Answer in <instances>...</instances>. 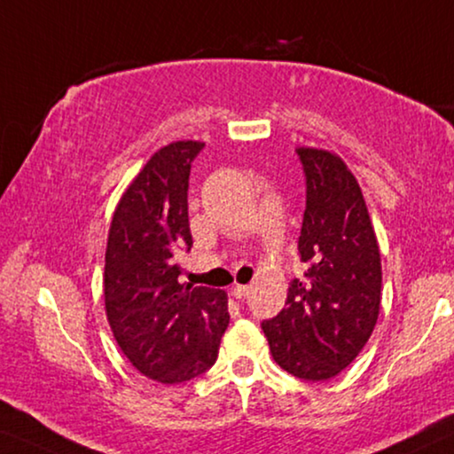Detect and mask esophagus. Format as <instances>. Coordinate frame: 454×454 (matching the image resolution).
Listing matches in <instances>:
<instances>
[{
	"instance_id": "34e87169",
	"label": "esophagus",
	"mask_w": 454,
	"mask_h": 454,
	"mask_svg": "<svg viewBox=\"0 0 454 454\" xmlns=\"http://www.w3.org/2000/svg\"><path fill=\"white\" fill-rule=\"evenodd\" d=\"M250 294V287L248 286H234L232 287V295L236 300H245V297Z\"/></svg>"
}]
</instances>
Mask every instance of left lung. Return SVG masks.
<instances>
[{
  "mask_svg": "<svg viewBox=\"0 0 454 454\" xmlns=\"http://www.w3.org/2000/svg\"><path fill=\"white\" fill-rule=\"evenodd\" d=\"M306 212L297 250L306 279H294L286 308L261 324L275 363L308 381H326L355 361L381 306V254L367 204L340 157L297 148Z\"/></svg>",
  "mask_w": 454,
  "mask_h": 454,
  "instance_id": "8db88e82",
  "label": "left lung"
}]
</instances>
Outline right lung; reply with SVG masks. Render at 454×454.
Segmentation results:
<instances>
[{
    "label": "right lung",
    "instance_id": "right-lung-1",
    "mask_svg": "<svg viewBox=\"0 0 454 454\" xmlns=\"http://www.w3.org/2000/svg\"><path fill=\"white\" fill-rule=\"evenodd\" d=\"M201 148L177 140L154 153L120 198L107 234V322L128 361L160 383L206 373L230 320L222 289L179 283L177 254L193 245L189 173Z\"/></svg>",
    "mask_w": 454,
    "mask_h": 454
}]
</instances>
